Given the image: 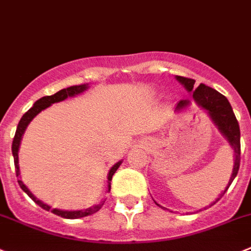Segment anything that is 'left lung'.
Wrapping results in <instances>:
<instances>
[{"instance_id": "obj_1", "label": "left lung", "mask_w": 251, "mask_h": 251, "mask_svg": "<svg viewBox=\"0 0 251 251\" xmlns=\"http://www.w3.org/2000/svg\"><path fill=\"white\" fill-rule=\"evenodd\" d=\"M176 79H177L178 83H181L184 86V89L188 93H192L193 95H192V99L179 100L177 102V105H176L175 112L183 111V110L188 109L191 106L192 102H194L197 106L201 107V109H203L207 112L210 120L213 121V124L219 130V132L226 137V140L229 142L231 149L234 150L233 172H231L230 178H229L226 189L219 194V197L215 200V202L209 204V207H212L213 204H215L224 196L226 189L229 188L231 182L234 181V178L238 175L239 166H240V128H239L238 120H236L235 115H234L230 102L228 101V99L224 95H222L221 93H218L215 89L204 85V84H201L198 88L194 89L196 80H193V79H188L179 75H176ZM156 204L160 205L158 203H156Z\"/></svg>"}]
</instances>
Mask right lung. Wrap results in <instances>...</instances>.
Segmentation results:
<instances>
[{
  "instance_id": "add662e5",
  "label": "right lung",
  "mask_w": 251,
  "mask_h": 251,
  "mask_svg": "<svg viewBox=\"0 0 251 251\" xmlns=\"http://www.w3.org/2000/svg\"><path fill=\"white\" fill-rule=\"evenodd\" d=\"M88 88H89V84L73 85V86H69V88H67V89H62V90H59L58 93L53 94V95H49V97H43V98H41L39 100H37V101L34 102L33 106L30 107V109L28 110L25 115H23L22 119H21L20 123H18L17 130H16V133H15V139H13V142H12V154H13V158H15L16 175H17V177H18V184H20V187L22 188V191L25 192V193H27L28 197H29V198H32V201H33L36 204H38L41 208L48 210V212L54 213L55 215H59V217H62V218H67V219H78V218L88 217V215L94 214V213H97L98 210L102 207V204H104V201H102L100 204L93 205V207L86 208V209L63 210V209H58V208H51L50 205L46 204V203L42 202L41 200H38V198H37V197L34 196V194L29 191V189H28V187L23 183L22 179H21L20 163H18V151H20V145H21V141H22L23 133H25V128H27V126L29 125L30 121L33 120V119L36 118L39 112L43 111V110H46L47 107L50 106L51 104L60 102V101H63V100L68 99V98L76 97V95H79V94H81V93H84L85 90H88ZM121 163H123V160L115 163V165L110 168L109 173H107V192H110V188H111V183H110V182H111L112 176H114V173L116 172V170L120 167Z\"/></svg>"
}]
</instances>
